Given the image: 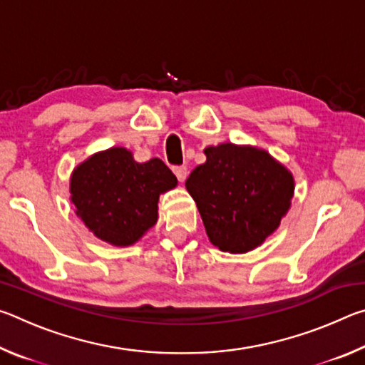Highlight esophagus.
I'll return each mask as SVG.
<instances>
[{
  "mask_svg": "<svg viewBox=\"0 0 365 365\" xmlns=\"http://www.w3.org/2000/svg\"><path fill=\"white\" fill-rule=\"evenodd\" d=\"M174 174L177 175L178 182H185V180H187V175H188L187 165H178V168H174Z\"/></svg>",
  "mask_w": 365,
  "mask_h": 365,
  "instance_id": "esophagus-1",
  "label": "esophagus"
}]
</instances>
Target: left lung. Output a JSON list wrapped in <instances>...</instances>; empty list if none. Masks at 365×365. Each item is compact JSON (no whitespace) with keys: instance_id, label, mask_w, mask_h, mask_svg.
I'll list each match as a JSON object with an SVG mask.
<instances>
[{"instance_id":"obj_1","label":"left lung","mask_w":365,"mask_h":365,"mask_svg":"<svg viewBox=\"0 0 365 365\" xmlns=\"http://www.w3.org/2000/svg\"><path fill=\"white\" fill-rule=\"evenodd\" d=\"M185 182L215 248L243 255L279 228L292 206L294 177L262 148L220 143Z\"/></svg>"}]
</instances>
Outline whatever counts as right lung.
Wrapping results in <instances>:
<instances>
[{"instance_id": "obj_1", "label": "right lung", "mask_w": 365, "mask_h": 365, "mask_svg": "<svg viewBox=\"0 0 365 365\" xmlns=\"http://www.w3.org/2000/svg\"><path fill=\"white\" fill-rule=\"evenodd\" d=\"M159 158L137 163L113 146L80 163L71 174V202L85 227L113 246H132L158 222L159 196L177 187Z\"/></svg>"}]
</instances>
